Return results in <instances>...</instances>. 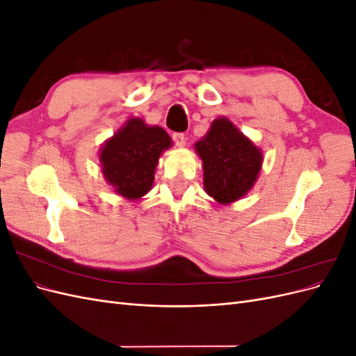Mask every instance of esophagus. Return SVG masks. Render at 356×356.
I'll return each mask as SVG.
<instances>
[{
    "label": "esophagus",
    "instance_id": "1",
    "mask_svg": "<svg viewBox=\"0 0 356 356\" xmlns=\"http://www.w3.org/2000/svg\"><path fill=\"white\" fill-rule=\"evenodd\" d=\"M174 143H175V145H178V147H184L186 145V135L184 134H174Z\"/></svg>",
    "mask_w": 356,
    "mask_h": 356
}]
</instances>
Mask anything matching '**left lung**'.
<instances>
[{"mask_svg": "<svg viewBox=\"0 0 356 356\" xmlns=\"http://www.w3.org/2000/svg\"><path fill=\"white\" fill-rule=\"evenodd\" d=\"M196 152L203 161V186L220 203L245 196L260 174L263 154L227 118H217Z\"/></svg>", "mask_w": 356, "mask_h": 356, "instance_id": "obj_1", "label": "left lung"}]
</instances>
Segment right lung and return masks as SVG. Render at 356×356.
Returning a JSON list of instances; mask_svg holds the SVG:
<instances>
[{
  "instance_id": "obj_1",
  "label": "right lung",
  "mask_w": 356,
  "mask_h": 356,
  "mask_svg": "<svg viewBox=\"0 0 356 356\" xmlns=\"http://www.w3.org/2000/svg\"><path fill=\"white\" fill-rule=\"evenodd\" d=\"M170 145L163 129L131 118L101 149L104 175L118 195L139 199L152 190L159 157Z\"/></svg>"
}]
</instances>
